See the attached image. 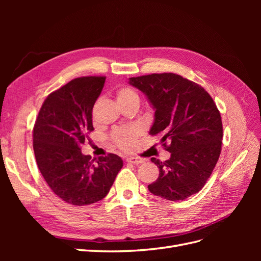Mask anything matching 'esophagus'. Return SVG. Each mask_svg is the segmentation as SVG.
<instances>
[{
	"mask_svg": "<svg viewBox=\"0 0 261 261\" xmlns=\"http://www.w3.org/2000/svg\"><path fill=\"white\" fill-rule=\"evenodd\" d=\"M126 161L129 163H133V164H139V163H143L145 160L141 159V158H138V156H129L126 159Z\"/></svg>",
	"mask_w": 261,
	"mask_h": 261,
	"instance_id": "34e87169",
	"label": "esophagus"
}]
</instances>
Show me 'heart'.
<instances>
[{
  "label": "heart",
  "instance_id": "heart-1",
  "mask_svg": "<svg viewBox=\"0 0 261 261\" xmlns=\"http://www.w3.org/2000/svg\"><path fill=\"white\" fill-rule=\"evenodd\" d=\"M115 97L121 107L132 103V102H139L138 93L129 88V87H120L115 91ZM141 130L138 127H125V128H118L114 130L112 134V140L113 143L122 150L128 151L135 147L136 140L140 136Z\"/></svg>",
  "mask_w": 261,
  "mask_h": 261
}]
</instances>
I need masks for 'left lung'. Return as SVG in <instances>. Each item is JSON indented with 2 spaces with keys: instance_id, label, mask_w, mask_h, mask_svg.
Instances as JSON below:
<instances>
[{
  "instance_id": "left-lung-1",
  "label": "left lung",
  "mask_w": 261,
  "mask_h": 261,
  "mask_svg": "<svg viewBox=\"0 0 261 261\" xmlns=\"http://www.w3.org/2000/svg\"><path fill=\"white\" fill-rule=\"evenodd\" d=\"M128 84L144 92L152 106L154 121L149 134H161V143L171 152L164 162L151 158L159 177L148 185L149 192L171 201L198 193L215 169L222 146V121L210 94L173 73L132 77Z\"/></svg>"
}]
</instances>
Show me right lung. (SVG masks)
<instances>
[{
  "label": "right lung",
  "mask_w": 261,
  "mask_h": 261,
  "mask_svg": "<svg viewBox=\"0 0 261 261\" xmlns=\"http://www.w3.org/2000/svg\"><path fill=\"white\" fill-rule=\"evenodd\" d=\"M105 82L101 76L70 81L49 94L35 123L38 168L51 191L73 206L103 199L123 167V160L113 153L92 164L91 156L81 150L87 134L93 130L92 108Z\"/></svg>",
  "instance_id": "add662e5"
}]
</instances>
